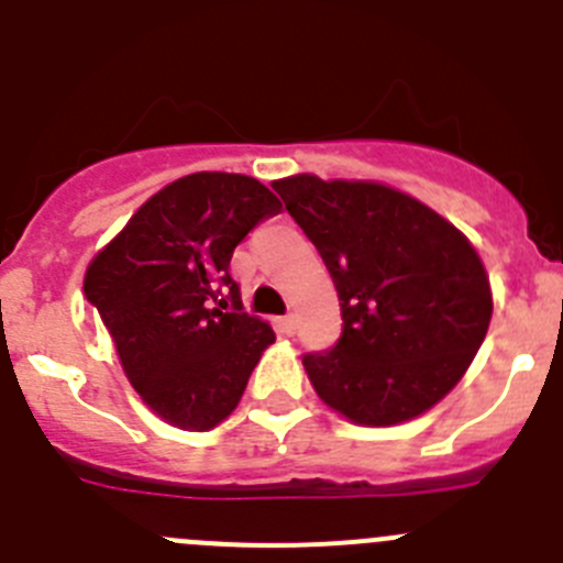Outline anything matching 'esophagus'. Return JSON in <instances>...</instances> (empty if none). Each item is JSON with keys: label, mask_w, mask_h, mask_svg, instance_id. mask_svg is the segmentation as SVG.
Returning <instances> with one entry per match:
<instances>
[{"label": "esophagus", "mask_w": 563, "mask_h": 563, "mask_svg": "<svg viewBox=\"0 0 563 563\" xmlns=\"http://www.w3.org/2000/svg\"><path fill=\"white\" fill-rule=\"evenodd\" d=\"M280 324L286 333H294V330H297V317H294V313H288V317L280 319Z\"/></svg>", "instance_id": "esophagus-1"}]
</instances>
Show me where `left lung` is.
I'll list each match as a JSON object with an SVG mask.
<instances>
[{"instance_id":"1","label":"left lung","mask_w":563,"mask_h":563,"mask_svg":"<svg viewBox=\"0 0 563 563\" xmlns=\"http://www.w3.org/2000/svg\"><path fill=\"white\" fill-rule=\"evenodd\" d=\"M322 255L341 335L306 353L317 394L358 424H397L444 397L486 339L492 291L470 241L428 205L380 183H272Z\"/></svg>"}]
</instances>
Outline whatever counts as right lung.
Returning a JSON list of instances; mask_svg holds the SVG:
<instances>
[{
    "label": "right lung",
    "mask_w": 563,
    "mask_h": 563,
    "mask_svg": "<svg viewBox=\"0 0 563 563\" xmlns=\"http://www.w3.org/2000/svg\"><path fill=\"white\" fill-rule=\"evenodd\" d=\"M280 199L246 175L197 172L146 199L86 272V299L146 406L177 428L230 417L275 330L250 317L233 250Z\"/></svg>",
    "instance_id": "obj_1"
}]
</instances>
